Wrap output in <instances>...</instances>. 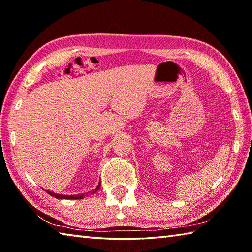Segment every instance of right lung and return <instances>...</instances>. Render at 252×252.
<instances>
[{
  "label": "right lung",
  "instance_id": "1",
  "mask_svg": "<svg viewBox=\"0 0 252 252\" xmlns=\"http://www.w3.org/2000/svg\"><path fill=\"white\" fill-rule=\"evenodd\" d=\"M99 186H100V183H98V185L96 186V189H92L91 191L82 192V194H78V195H62V194H56V192L51 191V190H46V191H47V194L51 195L52 197L57 198V199H83L85 196H90L92 194H95V192L98 190Z\"/></svg>",
  "mask_w": 252,
  "mask_h": 252
}]
</instances>
